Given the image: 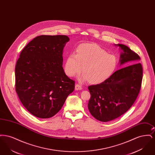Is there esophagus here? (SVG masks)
Here are the masks:
<instances>
[{
  "label": "esophagus",
  "instance_id": "esophagus-1",
  "mask_svg": "<svg viewBox=\"0 0 155 155\" xmlns=\"http://www.w3.org/2000/svg\"><path fill=\"white\" fill-rule=\"evenodd\" d=\"M75 89L76 91H78V90H81L82 89V87L81 85H80L79 84H76L75 86Z\"/></svg>",
  "mask_w": 155,
  "mask_h": 155
}]
</instances>
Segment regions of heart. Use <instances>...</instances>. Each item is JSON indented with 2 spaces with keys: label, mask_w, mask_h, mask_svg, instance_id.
Wrapping results in <instances>:
<instances>
[{
  "label": "heart",
  "mask_w": 155,
  "mask_h": 155,
  "mask_svg": "<svg viewBox=\"0 0 155 155\" xmlns=\"http://www.w3.org/2000/svg\"><path fill=\"white\" fill-rule=\"evenodd\" d=\"M75 52V54L71 53L66 59L64 71L68 77L80 74L82 68L81 80L97 85L107 80L117 66L116 56L108 54L97 45L82 44Z\"/></svg>",
  "instance_id": "obj_1"
}]
</instances>
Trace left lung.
Returning <instances> with one entry per match:
<instances>
[{
    "label": "left lung",
    "instance_id": "8db88e82",
    "mask_svg": "<svg viewBox=\"0 0 155 155\" xmlns=\"http://www.w3.org/2000/svg\"><path fill=\"white\" fill-rule=\"evenodd\" d=\"M115 46L122 50L120 65L125 63L131 65L116 71L103 83L88 87L89 110L93 117L102 122L114 120L128 110L141 88L143 70L138 63L140 57L124 45Z\"/></svg>",
    "mask_w": 155,
    "mask_h": 155
}]
</instances>
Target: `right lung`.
Returning a JSON list of instances; mask_svg holds the SVG:
<instances>
[{
    "label": "right lung",
    "instance_id": "1",
    "mask_svg": "<svg viewBox=\"0 0 155 155\" xmlns=\"http://www.w3.org/2000/svg\"><path fill=\"white\" fill-rule=\"evenodd\" d=\"M66 35H41L27 45L15 68V91L23 106L38 118L54 116L72 93L75 81L63 68Z\"/></svg>",
    "mask_w": 155,
    "mask_h": 155
}]
</instances>
